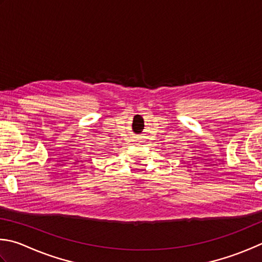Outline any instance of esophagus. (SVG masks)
<instances>
[{
  "label": "esophagus",
  "mask_w": 262,
  "mask_h": 262,
  "mask_svg": "<svg viewBox=\"0 0 262 262\" xmlns=\"http://www.w3.org/2000/svg\"><path fill=\"white\" fill-rule=\"evenodd\" d=\"M137 140H138V139H137Z\"/></svg>",
  "instance_id": "34e87169"
}]
</instances>
